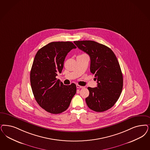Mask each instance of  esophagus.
Returning <instances> with one entry per match:
<instances>
[{
  "instance_id": "obj_1",
  "label": "esophagus",
  "mask_w": 150,
  "mask_h": 150,
  "mask_svg": "<svg viewBox=\"0 0 150 150\" xmlns=\"http://www.w3.org/2000/svg\"><path fill=\"white\" fill-rule=\"evenodd\" d=\"M76 88H83V86L79 85H76Z\"/></svg>"
}]
</instances>
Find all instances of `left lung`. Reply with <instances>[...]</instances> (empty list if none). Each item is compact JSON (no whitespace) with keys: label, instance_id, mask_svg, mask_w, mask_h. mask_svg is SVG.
Here are the masks:
<instances>
[{"label":"left lung","instance_id":"8db88e82","mask_svg":"<svg viewBox=\"0 0 150 150\" xmlns=\"http://www.w3.org/2000/svg\"><path fill=\"white\" fill-rule=\"evenodd\" d=\"M74 42L90 56V71L97 80V87L88 88L89 95L85 98L86 104L94 111H105L117 102L123 88V76L117 57L109 47L96 41Z\"/></svg>","mask_w":150,"mask_h":150}]
</instances>
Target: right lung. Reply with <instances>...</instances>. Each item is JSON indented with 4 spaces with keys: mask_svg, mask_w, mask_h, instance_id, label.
<instances>
[{
    "mask_svg": "<svg viewBox=\"0 0 150 150\" xmlns=\"http://www.w3.org/2000/svg\"><path fill=\"white\" fill-rule=\"evenodd\" d=\"M76 47L70 41L52 42L36 52L30 71V83L36 102L47 112L60 114L69 108L76 93L72 83L64 85L56 76L62 71L67 53Z\"/></svg>",
    "mask_w": 150,
    "mask_h": 150,
    "instance_id": "1",
    "label": "right lung"
}]
</instances>
